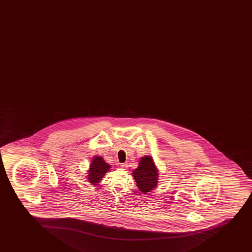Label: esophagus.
Here are the masks:
<instances>
[{
    "label": "esophagus",
    "mask_w": 252,
    "mask_h": 252,
    "mask_svg": "<svg viewBox=\"0 0 252 252\" xmlns=\"http://www.w3.org/2000/svg\"><path fill=\"white\" fill-rule=\"evenodd\" d=\"M120 166H121V167H123V168L127 167V162H125V163H120Z\"/></svg>",
    "instance_id": "esophagus-1"
}]
</instances>
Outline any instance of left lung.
Returning <instances> with one entry per match:
<instances>
[{"mask_svg":"<svg viewBox=\"0 0 252 252\" xmlns=\"http://www.w3.org/2000/svg\"><path fill=\"white\" fill-rule=\"evenodd\" d=\"M132 175L139 190L145 194L156 188L158 173L150 156H145L141 158L138 167L133 170Z\"/></svg>","mask_w":252,"mask_h":252,"instance_id":"1","label":"left lung"}]
</instances>
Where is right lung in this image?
Here are the masks:
<instances>
[{"label": "right lung", "mask_w": 252, "mask_h": 252, "mask_svg": "<svg viewBox=\"0 0 252 252\" xmlns=\"http://www.w3.org/2000/svg\"><path fill=\"white\" fill-rule=\"evenodd\" d=\"M110 165L105 162L102 157H94L91 161V168L89 170L88 180L91 184L99 183L105 174L110 170Z\"/></svg>", "instance_id": "obj_1"}]
</instances>
